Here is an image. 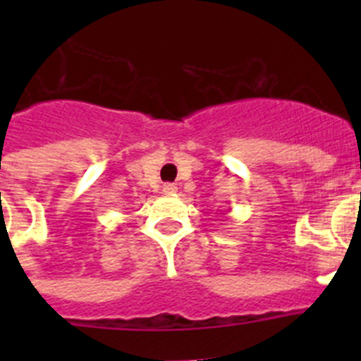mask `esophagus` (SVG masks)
<instances>
[{"instance_id": "1", "label": "esophagus", "mask_w": 361, "mask_h": 361, "mask_svg": "<svg viewBox=\"0 0 361 361\" xmlns=\"http://www.w3.org/2000/svg\"><path fill=\"white\" fill-rule=\"evenodd\" d=\"M178 188H176V185H164V188H162V192L166 195H171V194H174V192H176Z\"/></svg>"}]
</instances>
